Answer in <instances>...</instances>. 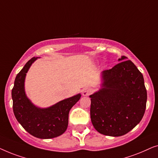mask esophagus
Masks as SVG:
<instances>
[{
  "instance_id": "obj_1",
  "label": "esophagus",
  "mask_w": 158,
  "mask_h": 158,
  "mask_svg": "<svg viewBox=\"0 0 158 158\" xmlns=\"http://www.w3.org/2000/svg\"><path fill=\"white\" fill-rule=\"evenodd\" d=\"M91 93H92V90L90 89V88H84L83 91H82V95H83V96H88L90 94H91Z\"/></svg>"
}]
</instances>
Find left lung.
<instances>
[{"instance_id":"left-lung-1","label":"left lung","mask_w":158,"mask_h":158,"mask_svg":"<svg viewBox=\"0 0 158 158\" xmlns=\"http://www.w3.org/2000/svg\"><path fill=\"white\" fill-rule=\"evenodd\" d=\"M122 56L119 63L101 73L99 89L89 96L90 118L102 135L119 137L137 126L146 109L143 75L131 60Z\"/></svg>"}]
</instances>
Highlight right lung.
Instances as JSON below:
<instances>
[{
	"mask_svg": "<svg viewBox=\"0 0 158 158\" xmlns=\"http://www.w3.org/2000/svg\"><path fill=\"white\" fill-rule=\"evenodd\" d=\"M38 58L40 57L29 60L16 75L11 92L13 109L17 121L30 135L40 139H51L66 131L69 111L80 100L81 94L63 99L47 108L34 104L26 94L25 79L31 64Z\"/></svg>",
	"mask_w": 158,
	"mask_h": 158,
	"instance_id": "add662e5",
	"label": "right lung"
}]
</instances>
